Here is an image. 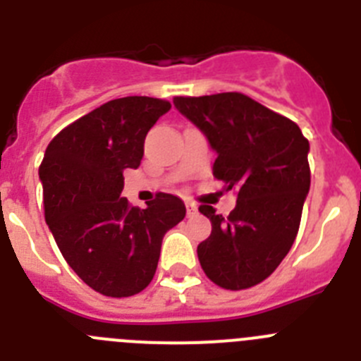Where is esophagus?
Returning a JSON list of instances; mask_svg holds the SVG:
<instances>
[{"mask_svg":"<svg viewBox=\"0 0 361 361\" xmlns=\"http://www.w3.org/2000/svg\"><path fill=\"white\" fill-rule=\"evenodd\" d=\"M197 212H199V208H197V204L186 202V213H188V216H193Z\"/></svg>","mask_w":361,"mask_h":361,"instance_id":"34e87169","label":"esophagus"}]
</instances>
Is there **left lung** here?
Listing matches in <instances>:
<instances>
[{"instance_id": "left-lung-1", "label": "left lung", "mask_w": 361, "mask_h": 361, "mask_svg": "<svg viewBox=\"0 0 361 361\" xmlns=\"http://www.w3.org/2000/svg\"><path fill=\"white\" fill-rule=\"evenodd\" d=\"M173 104L208 139L213 175L237 193L228 216L208 204L212 235L197 247L212 282L238 291L257 286L289 253L311 186L309 141L288 117L237 92L175 97Z\"/></svg>"}]
</instances>
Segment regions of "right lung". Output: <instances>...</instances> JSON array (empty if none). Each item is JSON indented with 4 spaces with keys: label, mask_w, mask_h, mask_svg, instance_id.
<instances>
[{
    "label": "right lung",
    "mask_w": 361,
    "mask_h": 361,
    "mask_svg": "<svg viewBox=\"0 0 361 361\" xmlns=\"http://www.w3.org/2000/svg\"><path fill=\"white\" fill-rule=\"evenodd\" d=\"M168 101L121 97L54 137L39 166L44 219L79 279L104 296L141 293L157 269L161 244L186 215L178 197L159 193L146 209L121 197L123 171L137 170L145 139Z\"/></svg>",
    "instance_id": "right-lung-1"
}]
</instances>
